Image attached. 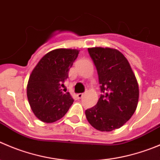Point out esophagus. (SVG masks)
Returning a JSON list of instances; mask_svg holds the SVG:
<instances>
[{
	"label": "esophagus",
	"mask_w": 160,
	"mask_h": 160,
	"mask_svg": "<svg viewBox=\"0 0 160 160\" xmlns=\"http://www.w3.org/2000/svg\"><path fill=\"white\" fill-rule=\"evenodd\" d=\"M83 96H84V93H78V94H77L78 98H79V99H81L82 97H83Z\"/></svg>",
	"instance_id": "obj_1"
}]
</instances>
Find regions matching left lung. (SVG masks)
<instances>
[{"mask_svg":"<svg viewBox=\"0 0 160 160\" xmlns=\"http://www.w3.org/2000/svg\"><path fill=\"white\" fill-rule=\"evenodd\" d=\"M98 73L103 92L97 105L86 110L92 127L100 131H112L122 127L138 106L139 87L130 63L115 48H88Z\"/></svg>","mask_w":160,"mask_h":160,"instance_id":"1","label":"left lung"}]
</instances>
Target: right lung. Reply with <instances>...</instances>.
Returning a JSON list of instances; mask_svg holds the SVG:
<instances>
[{
	"mask_svg": "<svg viewBox=\"0 0 160 160\" xmlns=\"http://www.w3.org/2000/svg\"><path fill=\"white\" fill-rule=\"evenodd\" d=\"M79 50L57 48L39 60L29 78L27 95L33 114L46 123L60 119L69 110L74 100L61 86L68 71L78 56Z\"/></svg>",
	"mask_w": 160,
	"mask_h": 160,
	"instance_id": "obj_1",
	"label": "right lung"
}]
</instances>
